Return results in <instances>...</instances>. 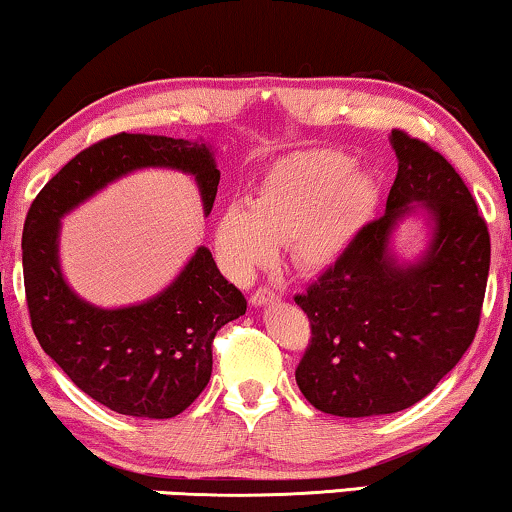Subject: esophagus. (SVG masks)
I'll return each instance as SVG.
<instances>
[{
	"label": "esophagus",
	"mask_w": 512,
	"mask_h": 512,
	"mask_svg": "<svg viewBox=\"0 0 512 512\" xmlns=\"http://www.w3.org/2000/svg\"><path fill=\"white\" fill-rule=\"evenodd\" d=\"M276 300H278V295L274 293V290H269V288H257L255 293L250 295L252 307H264V304H271V302H276Z\"/></svg>",
	"instance_id": "obj_1"
}]
</instances>
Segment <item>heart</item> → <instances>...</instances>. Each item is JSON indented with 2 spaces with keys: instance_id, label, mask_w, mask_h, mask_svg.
<instances>
[{
  "instance_id": "heart-1",
  "label": "heart",
  "mask_w": 512,
  "mask_h": 512,
  "mask_svg": "<svg viewBox=\"0 0 512 512\" xmlns=\"http://www.w3.org/2000/svg\"><path fill=\"white\" fill-rule=\"evenodd\" d=\"M373 205V177L349 167L345 153L288 155L264 174L250 203L234 200L219 212L217 255L236 281H248L286 243L297 271L319 274L345 255Z\"/></svg>"
}]
</instances>
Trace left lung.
I'll return each mask as SVG.
<instances>
[{"label": "left lung", "mask_w": 512, "mask_h": 512, "mask_svg": "<svg viewBox=\"0 0 512 512\" xmlns=\"http://www.w3.org/2000/svg\"><path fill=\"white\" fill-rule=\"evenodd\" d=\"M397 179L385 215L295 302L312 345L295 371L304 399L340 418L409 409L470 347L489 276V231L468 186L437 151L392 129ZM429 226L424 250L401 261L393 238L406 218Z\"/></svg>", "instance_id": "obj_1"}]
</instances>
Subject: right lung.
<instances>
[{
  "label": "right lung",
  "mask_w": 512,
  "mask_h": 512,
  "mask_svg": "<svg viewBox=\"0 0 512 512\" xmlns=\"http://www.w3.org/2000/svg\"><path fill=\"white\" fill-rule=\"evenodd\" d=\"M174 170L196 181L203 215L219 170L208 141L115 134L84 148L32 200L23 226V278L32 331L84 394L115 413L172 418L212 375V340L245 314V297L200 245L170 286L144 302L99 307L70 288L61 267V219L137 170Z\"/></svg>",
  "instance_id": "1"
}]
</instances>
